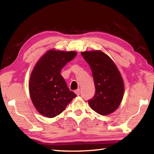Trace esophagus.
<instances>
[{"label":"esophagus","instance_id":"obj_1","mask_svg":"<svg viewBox=\"0 0 154 154\" xmlns=\"http://www.w3.org/2000/svg\"><path fill=\"white\" fill-rule=\"evenodd\" d=\"M75 94H76L77 96H79L80 94V90L79 89H77V90H76L75 91Z\"/></svg>","mask_w":154,"mask_h":154}]
</instances>
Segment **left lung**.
Segmentation results:
<instances>
[{
  "instance_id": "1",
  "label": "left lung",
  "mask_w": 154,
  "mask_h": 154,
  "mask_svg": "<svg viewBox=\"0 0 154 154\" xmlns=\"http://www.w3.org/2000/svg\"><path fill=\"white\" fill-rule=\"evenodd\" d=\"M90 65L95 94L88 104L96 113L106 116L116 110L123 98L124 86L120 72L113 60L100 51L82 52Z\"/></svg>"
}]
</instances>
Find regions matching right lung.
Segmentation results:
<instances>
[{
	"label": "right lung",
	"instance_id": "1",
	"mask_svg": "<svg viewBox=\"0 0 154 154\" xmlns=\"http://www.w3.org/2000/svg\"><path fill=\"white\" fill-rule=\"evenodd\" d=\"M76 55L75 51L51 49L36 64L30 75L29 92L34 106L43 116L50 118L58 116L77 96L60 74Z\"/></svg>",
	"mask_w": 154,
	"mask_h": 154
}]
</instances>
